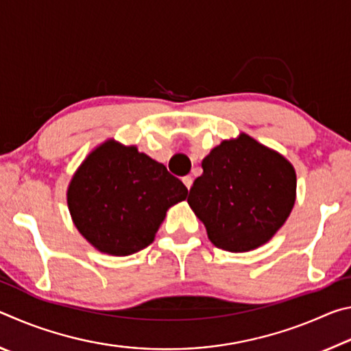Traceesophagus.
<instances>
[{
    "label": "esophagus",
    "mask_w": 351,
    "mask_h": 351,
    "mask_svg": "<svg viewBox=\"0 0 351 351\" xmlns=\"http://www.w3.org/2000/svg\"><path fill=\"white\" fill-rule=\"evenodd\" d=\"M182 182H184V186H186V187L190 190V187H192V184H193V178L190 176V175L184 176V178H182Z\"/></svg>",
    "instance_id": "34e87169"
}]
</instances>
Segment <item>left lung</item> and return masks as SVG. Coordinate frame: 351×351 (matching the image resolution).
I'll list each match as a JSON object with an SVG mask.
<instances>
[{"label":"left lung","instance_id":"1","mask_svg":"<svg viewBox=\"0 0 351 351\" xmlns=\"http://www.w3.org/2000/svg\"><path fill=\"white\" fill-rule=\"evenodd\" d=\"M187 203L219 249L246 252L269 241L295 201V171L280 153L241 133L203 159Z\"/></svg>","mask_w":351,"mask_h":351}]
</instances>
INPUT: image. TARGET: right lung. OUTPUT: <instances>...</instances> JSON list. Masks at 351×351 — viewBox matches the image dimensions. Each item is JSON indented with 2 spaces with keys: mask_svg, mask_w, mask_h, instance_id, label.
<instances>
[{
  "mask_svg": "<svg viewBox=\"0 0 351 351\" xmlns=\"http://www.w3.org/2000/svg\"><path fill=\"white\" fill-rule=\"evenodd\" d=\"M186 198L187 187L165 165L112 139L88 154L68 187L75 228L110 255L147 247L169 207Z\"/></svg>",
  "mask_w": 351,
  "mask_h": 351,
  "instance_id": "right-lung-1",
  "label": "right lung"
}]
</instances>
